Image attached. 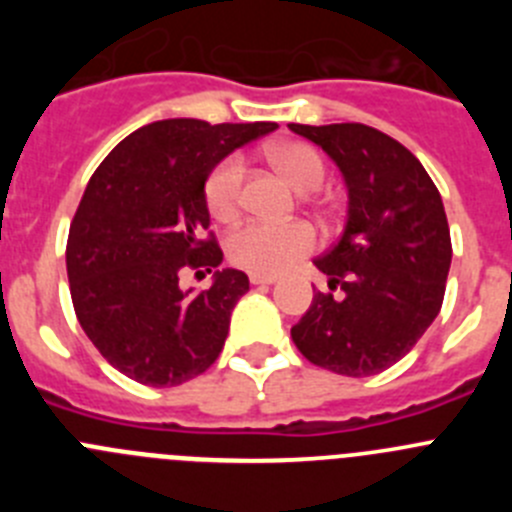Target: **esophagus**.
Here are the masks:
<instances>
[{
    "label": "esophagus",
    "instance_id": "34e87169",
    "mask_svg": "<svg viewBox=\"0 0 512 512\" xmlns=\"http://www.w3.org/2000/svg\"><path fill=\"white\" fill-rule=\"evenodd\" d=\"M274 282H277L274 277H264V274H251L253 287H261V284H274Z\"/></svg>",
    "mask_w": 512,
    "mask_h": 512
}]
</instances>
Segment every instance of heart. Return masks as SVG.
Returning <instances> with one entry per match:
<instances>
[{
	"label": "heart",
	"instance_id": "obj_1",
	"mask_svg": "<svg viewBox=\"0 0 512 512\" xmlns=\"http://www.w3.org/2000/svg\"><path fill=\"white\" fill-rule=\"evenodd\" d=\"M269 158L297 192H315L323 187L325 161L318 148H312L310 143H300V140L277 143L269 148ZM243 174H246V166H243L241 156L223 158L210 171L205 182V202L212 217L223 220V223L238 217ZM315 246H318V233L310 223L297 220V223L287 225H269L253 220L228 235L225 251L235 266H241L251 274L279 277L300 264L305 256H310Z\"/></svg>",
	"mask_w": 512,
	"mask_h": 512
}]
</instances>
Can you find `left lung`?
<instances>
[{
  "mask_svg": "<svg viewBox=\"0 0 512 512\" xmlns=\"http://www.w3.org/2000/svg\"><path fill=\"white\" fill-rule=\"evenodd\" d=\"M289 128L323 148L348 187L343 235L315 266L333 292H315L292 325L310 364L346 377L390 369L441 310L451 266L441 194L408 148L361 122Z\"/></svg>",
  "mask_w": 512,
  "mask_h": 512,
  "instance_id": "8db88e82",
  "label": "left lung"
}]
</instances>
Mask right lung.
<instances>
[{
  "label": "right lung",
  "mask_w": 512,
  "mask_h": 512,
  "mask_svg": "<svg viewBox=\"0 0 512 512\" xmlns=\"http://www.w3.org/2000/svg\"><path fill=\"white\" fill-rule=\"evenodd\" d=\"M274 128L158 120L117 143L89 179L66 243L71 302L89 341L125 377L176 387L207 372L223 351L248 277L215 271L194 295L182 292L179 277L223 261L205 202L210 171Z\"/></svg>",
  "instance_id": "add662e5"
}]
</instances>
